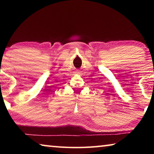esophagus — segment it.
Wrapping results in <instances>:
<instances>
[{"label":"esophagus","instance_id":"obj_1","mask_svg":"<svg viewBox=\"0 0 154 154\" xmlns=\"http://www.w3.org/2000/svg\"><path fill=\"white\" fill-rule=\"evenodd\" d=\"M77 73H79V72H77Z\"/></svg>","mask_w":154,"mask_h":154}]
</instances>
